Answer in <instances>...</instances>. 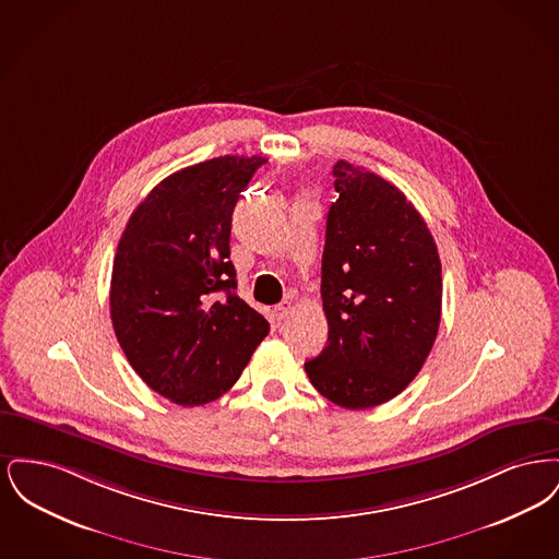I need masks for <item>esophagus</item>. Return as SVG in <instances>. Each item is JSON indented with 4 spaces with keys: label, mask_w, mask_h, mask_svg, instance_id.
Masks as SVG:
<instances>
[{
    "label": "esophagus",
    "mask_w": 559,
    "mask_h": 559,
    "mask_svg": "<svg viewBox=\"0 0 559 559\" xmlns=\"http://www.w3.org/2000/svg\"><path fill=\"white\" fill-rule=\"evenodd\" d=\"M293 304L289 299H285V301H281L276 308H274V317L276 320H285L289 314H292Z\"/></svg>",
    "instance_id": "esophagus-1"
}]
</instances>
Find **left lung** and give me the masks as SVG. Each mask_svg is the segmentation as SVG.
<instances>
[{"mask_svg":"<svg viewBox=\"0 0 559 559\" xmlns=\"http://www.w3.org/2000/svg\"><path fill=\"white\" fill-rule=\"evenodd\" d=\"M326 215V346L304 367L320 394L362 411L399 396L438 335L442 264L421 213L381 176L337 160Z\"/></svg>","mask_w":559,"mask_h":559,"instance_id":"left-lung-1","label":"left lung"}]
</instances>
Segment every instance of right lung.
Masks as SVG:
<instances>
[{
	"mask_svg": "<svg viewBox=\"0 0 559 559\" xmlns=\"http://www.w3.org/2000/svg\"><path fill=\"white\" fill-rule=\"evenodd\" d=\"M264 157H215L153 188L112 262L110 319L142 381L180 406L226 394L270 331L237 295L233 212Z\"/></svg>",
	"mask_w": 559,
	"mask_h": 559,
	"instance_id": "1",
	"label": "right lung"
}]
</instances>
